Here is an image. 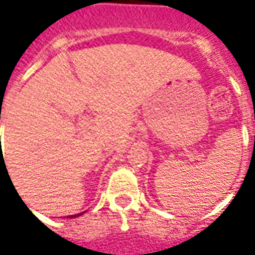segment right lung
<instances>
[{"label":"right lung","mask_w":255,"mask_h":255,"mask_svg":"<svg viewBox=\"0 0 255 255\" xmlns=\"http://www.w3.org/2000/svg\"><path fill=\"white\" fill-rule=\"evenodd\" d=\"M79 215H82V214H77V215H71V216H68V218H77V216H79Z\"/></svg>","instance_id":"add662e5"}]
</instances>
